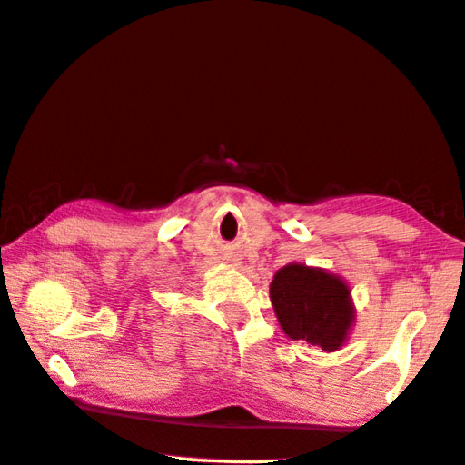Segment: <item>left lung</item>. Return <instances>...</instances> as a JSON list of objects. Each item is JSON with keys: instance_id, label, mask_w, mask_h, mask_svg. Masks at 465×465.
Masks as SVG:
<instances>
[{"instance_id": "1", "label": "left lung", "mask_w": 465, "mask_h": 465, "mask_svg": "<svg viewBox=\"0 0 465 465\" xmlns=\"http://www.w3.org/2000/svg\"><path fill=\"white\" fill-rule=\"evenodd\" d=\"M269 293L279 325L292 341H306L325 351L348 343L356 306L350 285L335 272L290 262L272 275Z\"/></svg>"}]
</instances>
